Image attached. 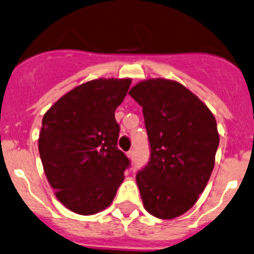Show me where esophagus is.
Returning a JSON list of instances; mask_svg holds the SVG:
<instances>
[{
    "label": "esophagus",
    "mask_w": 254,
    "mask_h": 254,
    "mask_svg": "<svg viewBox=\"0 0 254 254\" xmlns=\"http://www.w3.org/2000/svg\"><path fill=\"white\" fill-rule=\"evenodd\" d=\"M127 156L130 159V160H133V159H134V151L129 150V151H128V153H127Z\"/></svg>",
    "instance_id": "esophagus-1"
}]
</instances>
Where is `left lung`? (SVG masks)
Here are the masks:
<instances>
[{
	"label": "left lung",
	"instance_id": "obj_1",
	"mask_svg": "<svg viewBox=\"0 0 254 254\" xmlns=\"http://www.w3.org/2000/svg\"><path fill=\"white\" fill-rule=\"evenodd\" d=\"M129 95L143 108L150 159L135 176L145 210L175 219L204 190L219 146L216 121L203 101L179 82H139Z\"/></svg>",
	"mask_w": 254,
	"mask_h": 254
}]
</instances>
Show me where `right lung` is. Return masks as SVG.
<instances>
[{
    "label": "right lung",
    "mask_w": 254,
    "mask_h": 254,
    "mask_svg": "<svg viewBox=\"0 0 254 254\" xmlns=\"http://www.w3.org/2000/svg\"><path fill=\"white\" fill-rule=\"evenodd\" d=\"M129 78H100L64 94L43 117L39 153L55 195L69 210L93 215L111 204L129 159L117 148L115 110Z\"/></svg>",
    "instance_id": "obj_1"
}]
</instances>
